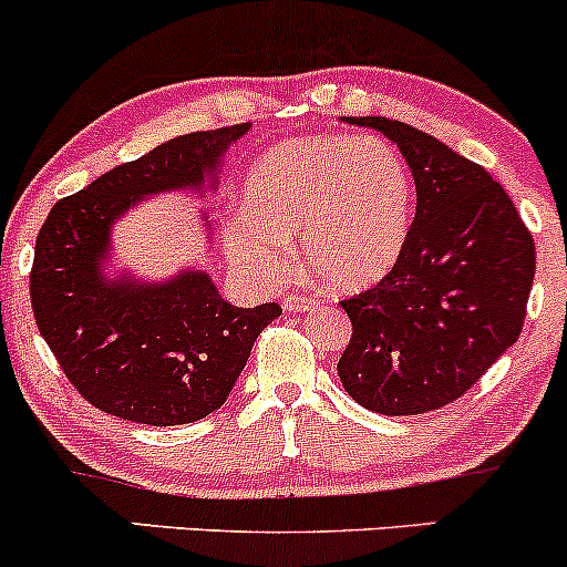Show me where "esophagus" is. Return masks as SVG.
Listing matches in <instances>:
<instances>
[{"label":"esophagus","mask_w":567,"mask_h":567,"mask_svg":"<svg viewBox=\"0 0 567 567\" xmlns=\"http://www.w3.org/2000/svg\"><path fill=\"white\" fill-rule=\"evenodd\" d=\"M317 301L315 296H303V293H293V296H288L282 301V307H285V312H303V309H309L312 307V303Z\"/></svg>","instance_id":"34e87169"}]
</instances>
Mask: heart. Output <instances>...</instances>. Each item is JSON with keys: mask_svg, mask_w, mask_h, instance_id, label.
I'll use <instances>...</instances> for the list:
<instances>
[{"mask_svg": "<svg viewBox=\"0 0 567 567\" xmlns=\"http://www.w3.org/2000/svg\"><path fill=\"white\" fill-rule=\"evenodd\" d=\"M414 185L388 142L301 136L255 161L245 217L228 226V258L260 282H279L301 252L333 290H363L393 271L406 247Z\"/></svg>", "mask_w": 567, "mask_h": 567, "instance_id": "heart-1", "label": "heart"}]
</instances>
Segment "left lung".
Returning <instances> with one entry per match:
<instances>
[{
	"instance_id": "8db88e82",
	"label": "left lung",
	"mask_w": 567,
	"mask_h": 567,
	"mask_svg": "<svg viewBox=\"0 0 567 567\" xmlns=\"http://www.w3.org/2000/svg\"><path fill=\"white\" fill-rule=\"evenodd\" d=\"M350 123L395 142L414 174L416 213L393 271L341 301L352 339L336 369L371 412H435L519 339L536 241L508 193L474 161L409 123Z\"/></svg>"
}]
</instances>
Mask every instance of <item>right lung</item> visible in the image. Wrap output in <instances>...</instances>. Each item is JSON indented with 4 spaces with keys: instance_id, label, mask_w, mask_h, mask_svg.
<instances>
[{
    "instance_id": "1",
    "label": "right lung",
    "mask_w": 567,
    "mask_h": 567,
    "mask_svg": "<svg viewBox=\"0 0 567 567\" xmlns=\"http://www.w3.org/2000/svg\"><path fill=\"white\" fill-rule=\"evenodd\" d=\"M250 123L174 136L53 204L34 245L29 296L37 328L61 371L91 406L121 420L169 427L226 403L279 303L231 307L204 271L164 285L107 282L110 226L140 198L202 188Z\"/></svg>"
}]
</instances>
